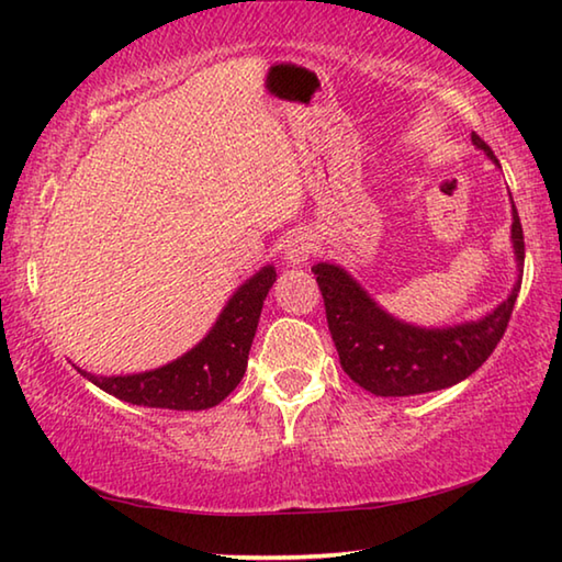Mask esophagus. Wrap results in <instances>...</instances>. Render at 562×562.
Returning <instances> with one entry per match:
<instances>
[{"label": "esophagus", "instance_id": "esophagus-1", "mask_svg": "<svg viewBox=\"0 0 562 562\" xmlns=\"http://www.w3.org/2000/svg\"><path fill=\"white\" fill-rule=\"evenodd\" d=\"M315 252V240L307 233L292 235L288 240V247H284V260L290 265H307L310 255Z\"/></svg>", "mask_w": 562, "mask_h": 562}]
</instances>
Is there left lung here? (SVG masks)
Returning a JSON list of instances; mask_svg holds the SVG:
<instances>
[{
  "mask_svg": "<svg viewBox=\"0 0 562 562\" xmlns=\"http://www.w3.org/2000/svg\"><path fill=\"white\" fill-rule=\"evenodd\" d=\"M471 140L501 168L486 140L475 133H471ZM510 207V243L518 278L508 297L481 319L449 327H418L389 315L341 265L317 262L312 268L325 297L327 325L339 351L341 369L351 382L376 396L439 392L463 382L491 357L508 327L513 304L520 292L522 262H526L520 217L516 205Z\"/></svg>",
  "mask_w": 562,
  "mask_h": 562,
  "instance_id": "obj_1",
  "label": "left lung"
}]
</instances>
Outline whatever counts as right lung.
Instances as JSON below:
<instances>
[{
	"label": "right lung",
	"instance_id": "obj_1",
	"mask_svg": "<svg viewBox=\"0 0 562 562\" xmlns=\"http://www.w3.org/2000/svg\"><path fill=\"white\" fill-rule=\"evenodd\" d=\"M274 280L278 270L265 265L233 292L211 331L183 357L164 367L123 376H97L79 367L76 369L106 394L136 406L173 408V412H203L217 406L240 384L262 302Z\"/></svg>",
	"mask_w": 562,
	"mask_h": 562
}]
</instances>
